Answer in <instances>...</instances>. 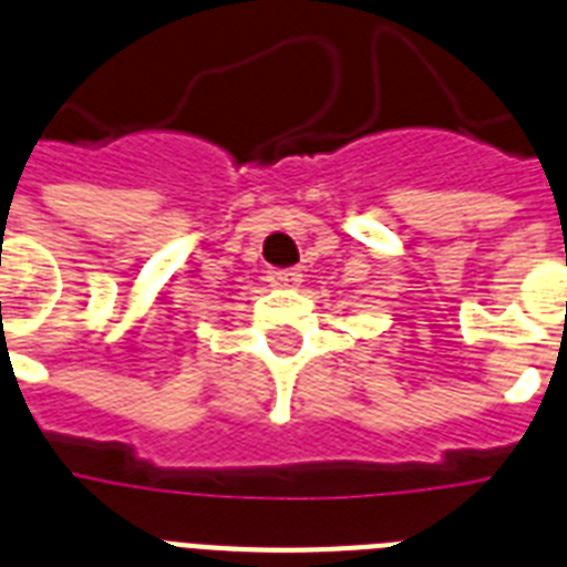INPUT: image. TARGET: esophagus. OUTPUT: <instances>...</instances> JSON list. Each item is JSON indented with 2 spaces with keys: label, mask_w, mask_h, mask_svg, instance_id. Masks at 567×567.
Returning <instances> with one entry per match:
<instances>
[{
  "label": "esophagus",
  "mask_w": 567,
  "mask_h": 567,
  "mask_svg": "<svg viewBox=\"0 0 567 567\" xmlns=\"http://www.w3.org/2000/svg\"><path fill=\"white\" fill-rule=\"evenodd\" d=\"M268 282L274 288H297L302 282V274L297 268H282V270H270Z\"/></svg>",
  "instance_id": "esophagus-1"
}]
</instances>
